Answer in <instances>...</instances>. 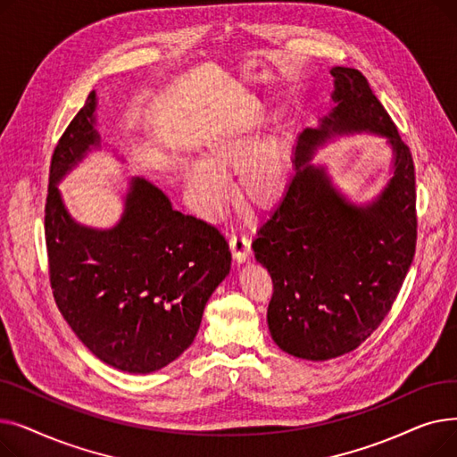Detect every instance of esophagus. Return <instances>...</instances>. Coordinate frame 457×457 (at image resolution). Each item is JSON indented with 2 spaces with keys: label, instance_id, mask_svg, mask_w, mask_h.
Returning a JSON list of instances; mask_svg holds the SVG:
<instances>
[{
  "label": "esophagus",
  "instance_id": "34e87169",
  "mask_svg": "<svg viewBox=\"0 0 457 457\" xmlns=\"http://www.w3.org/2000/svg\"><path fill=\"white\" fill-rule=\"evenodd\" d=\"M250 237L243 231H233L229 238V248L233 252V257L237 262H245L252 253Z\"/></svg>",
  "mask_w": 457,
  "mask_h": 457
}]
</instances>
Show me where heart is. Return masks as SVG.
<instances>
[{
  "mask_svg": "<svg viewBox=\"0 0 457 457\" xmlns=\"http://www.w3.org/2000/svg\"><path fill=\"white\" fill-rule=\"evenodd\" d=\"M267 109L253 100L222 124L212 128L200 144V159H185L181 178L190 202L200 214L212 219L229 198L224 172L235 166V187L255 205L274 202L285 188L289 155L279 131L259 138Z\"/></svg>",
  "mask_w": 457,
  "mask_h": 457,
  "instance_id": "1",
  "label": "heart"
}]
</instances>
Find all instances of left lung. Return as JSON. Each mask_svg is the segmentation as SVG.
Wrapping results in <instances>:
<instances>
[{
	"mask_svg": "<svg viewBox=\"0 0 457 457\" xmlns=\"http://www.w3.org/2000/svg\"><path fill=\"white\" fill-rule=\"evenodd\" d=\"M331 111L298 135L295 174L252 248L274 283L267 322L274 343L307 361L355 350L386 319L410 270L415 166L387 111L359 70L333 66ZM374 134L392 170L367 203H353L312 159L335 137Z\"/></svg>",
	"mask_w": 457,
	"mask_h": 457,
	"instance_id": "1",
	"label": "left lung"
}]
</instances>
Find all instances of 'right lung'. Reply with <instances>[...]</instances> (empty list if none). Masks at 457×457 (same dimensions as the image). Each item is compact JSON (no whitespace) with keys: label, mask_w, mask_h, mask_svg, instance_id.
Returning <instances> with one entry per match:
<instances>
[{"label":"right lung","mask_w":457,"mask_h":457,"mask_svg":"<svg viewBox=\"0 0 457 457\" xmlns=\"http://www.w3.org/2000/svg\"><path fill=\"white\" fill-rule=\"evenodd\" d=\"M94 90L61 137L50 168L46 245L55 302L100 361L129 374L170 365L195 341L207 300L231 269L226 238L172 207L146 178H129L122 214L98 229L70 214L59 183L92 152L111 150L98 131Z\"/></svg>","instance_id":"add662e5"}]
</instances>
